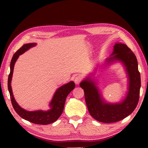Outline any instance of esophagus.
<instances>
[{
  "label": "esophagus",
  "mask_w": 148,
  "mask_h": 148,
  "mask_svg": "<svg viewBox=\"0 0 148 148\" xmlns=\"http://www.w3.org/2000/svg\"><path fill=\"white\" fill-rule=\"evenodd\" d=\"M82 81V77L81 75H76V77L74 78V82L76 84H79L80 82Z\"/></svg>",
  "instance_id": "obj_1"
}]
</instances>
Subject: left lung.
Masks as SVG:
<instances>
[{
    "label": "left lung",
    "instance_id": "1",
    "mask_svg": "<svg viewBox=\"0 0 148 148\" xmlns=\"http://www.w3.org/2000/svg\"><path fill=\"white\" fill-rule=\"evenodd\" d=\"M113 57L110 61L119 60L125 64L129 77V92L121 103L106 104L102 101L95 84L89 79L84 80L79 86L84 90L85 99L91 116L97 121L106 123H114L129 116L138 103L141 86L138 61L133 52L127 45L118 43L114 46Z\"/></svg>",
    "mask_w": 148,
    "mask_h": 148
}]
</instances>
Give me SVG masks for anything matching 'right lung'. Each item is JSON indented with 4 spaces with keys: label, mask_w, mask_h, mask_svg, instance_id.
I'll return each mask as SVG.
<instances>
[{
    "label": "right lung",
    "mask_w": 148,
    "mask_h": 148,
    "mask_svg": "<svg viewBox=\"0 0 148 148\" xmlns=\"http://www.w3.org/2000/svg\"><path fill=\"white\" fill-rule=\"evenodd\" d=\"M35 46H36L35 43L26 44L23 45L21 47H20L14 53L10 62V72L9 74L8 79V88L10 95L12 106H13L15 111L16 112V113L20 117L32 123L38 125H47L56 121L62 114L66 97L74 89L75 84L73 82H71L69 84H65L64 86L59 87L57 90L53 97V99H52L51 103H50L51 109L48 111L43 112L42 110H38V111L29 112L21 108L15 101L11 87V81L12 74H13L14 64L20 55L23 53L27 50Z\"/></svg>",
    "instance_id": "add662e5"
}]
</instances>
